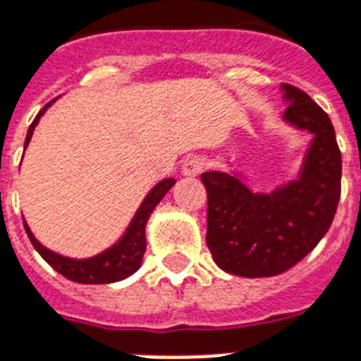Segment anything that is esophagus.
I'll list each match as a JSON object with an SVG mask.
<instances>
[{
  "instance_id": "1",
  "label": "esophagus",
  "mask_w": 361,
  "mask_h": 361,
  "mask_svg": "<svg viewBox=\"0 0 361 361\" xmlns=\"http://www.w3.org/2000/svg\"><path fill=\"white\" fill-rule=\"evenodd\" d=\"M205 169V159L202 156H195V157H189L183 161L181 165V172L185 176H198L202 174Z\"/></svg>"
}]
</instances>
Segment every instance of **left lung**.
<instances>
[{
	"mask_svg": "<svg viewBox=\"0 0 361 361\" xmlns=\"http://www.w3.org/2000/svg\"><path fill=\"white\" fill-rule=\"evenodd\" d=\"M284 119L314 134L298 181L271 195L251 192L226 172H204L207 242L227 274L271 277L295 266L329 231L341 195V152L329 115L295 86L284 84Z\"/></svg>",
	"mask_w": 361,
	"mask_h": 361,
	"instance_id": "left-lung-1",
	"label": "left lung"
}]
</instances>
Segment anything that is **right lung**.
<instances>
[{
    "label": "right lung",
    "instance_id": "obj_1",
    "mask_svg": "<svg viewBox=\"0 0 361 361\" xmlns=\"http://www.w3.org/2000/svg\"><path fill=\"white\" fill-rule=\"evenodd\" d=\"M54 102V101H51ZM51 102L44 106L40 110V114L36 115L32 124L29 126V132H27L25 137V147L29 145L32 137V130L38 124L40 117L44 115V111L51 106ZM176 183V180L169 178V180L159 181L156 187H154L148 196L145 198V202L141 204L139 211L135 213L134 220L130 224L128 231L124 233V237L121 238L114 247L106 250L101 255L93 257V259L86 260H75V259H66L62 255H56L53 251H49L47 247H44L40 242L32 237L31 229L27 227V224L23 222L27 231V237L32 242L35 250L42 255V259L47 262L53 269H56L60 275H63L69 281H75V283L80 284H108L115 283V281H121V279H126L128 275H132L134 271H137L139 266H141V260H143L145 250H147V240H145V226L148 222V216L154 211L159 202H161L163 196L166 195V190L171 189Z\"/></svg>",
    "mask_w": 361,
    "mask_h": 361
}]
</instances>
